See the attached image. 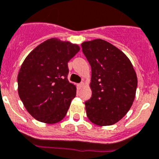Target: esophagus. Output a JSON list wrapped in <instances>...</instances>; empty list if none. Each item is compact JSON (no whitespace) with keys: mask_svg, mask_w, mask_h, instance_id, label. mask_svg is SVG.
I'll use <instances>...</instances> for the list:
<instances>
[{"mask_svg":"<svg viewBox=\"0 0 159 159\" xmlns=\"http://www.w3.org/2000/svg\"><path fill=\"white\" fill-rule=\"evenodd\" d=\"M84 84L82 82V83H80V84H78V87L80 88H80H82V87H84Z\"/></svg>","mask_w":159,"mask_h":159,"instance_id":"34e87169","label":"esophagus"}]
</instances>
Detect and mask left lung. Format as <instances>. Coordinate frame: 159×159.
Returning <instances> with one entry per match:
<instances>
[{
  "instance_id": "1",
  "label": "left lung",
  "mask_w": 159,
  "mask_h": 159,
  "mask_svg": "<svg viewBox=\"0 0 159 159\" xmlns=\"http://www.w3.org/2000/svg\"><path fill=\"white\" fill-rule=\"evenodd\" d=\"M81 46L91 67L92 94L85 102L87 117L99 126L113 125L133 103L137 87L136 72L128 57L106 41L94 39Z\"/></svg>"
}]
</instances>
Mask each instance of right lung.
<instances>
[{
	"label": "right lung",
	"mask_w": 159,
	"mask_h": 159,
	"mask_svg": "<svg viewBox=\"0 0 159 159\" xmlns=\"http://www.w3.org/2000/svg\"><path fill=\"white\" fill-rule=\"evenodd\" d=\"M80 48L56 38L30 52L19 72L18 93L28 113L46 124L61 121L75 97L76 87L68 80V62Z\"/></svg>",
	"instance_id": "add662e5"
}]
</instances>
